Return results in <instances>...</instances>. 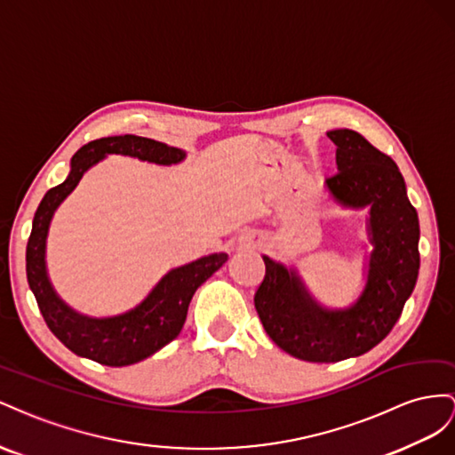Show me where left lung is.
Wrapping results in <instances>:
<instances>
[{"label": "left lung", "instance_id": "8db88e82", "mask_svg": "<svg viewBox=\"0 0 455 455\" xmlns=\"http://www.w3.org/2000/svg\"><path fill=\"white\" fill-rule=\"evenodd\" d=\"M337 173L326 190L343 210H368L371 251L356 299L331 308L308 291L291 265L263 255L255 308L268 337L307 362H339L368 353L393 330L419 275V219L398 165L353 129H333Z\"/></svg>", "mask_w": 455, "mask_h": 455}]
</instances>
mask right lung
Wrapping results in <instances>:
<instances>
[{
    "instance_id": "add662e5",
    "label": "right lung",
    "mask_w": 455,
    "mask_h": 455,
    "mask_svg": "<svg viewBox=\"0 0 455 455\" xmlns=\"http://www.w3.org/2000/svg\"><path fill=\"white\" fill-rule=\"evenodd\" d=\"M110 154H122L156 165H175L187 152L147 137L120 135L89 142L72 156L64 183L51 188L37 205L26 245V276L37 307L57 339L77 356L99 364L122 368L152 356L172 343L183 330L192 295L215 270L227 263V253H212L172 268L133 308L114 316H87L72 308L53 288L47 272V236L59 205L67 200L82 177Z\"/></svg>"
}]
</instances>
